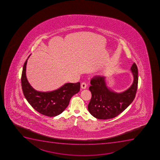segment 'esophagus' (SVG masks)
Wrapping results in <instances>:
<instances>
[{
	"label": "esophagus",
	"instance_id": "esophagus-1",
	"mask_svg": "<svg viewBox=\"0 0 160 160\" xmlns=\"http://www.w3.org/2000/svg\"><path fill=\"white\" fill-rule=\"evenodd\" d=\"M81 87L82 89H86V88H87V84H86V83L84 82L82 83L81 84Z\"/></svg>",
	"mask_w": 160,
	"mask_h": 160
}]
</instances>
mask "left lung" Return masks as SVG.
<instances>
[{"instance_id":"1","label":"left lung","mask_w":160,"mask_h":160,"mask_svg":"<svg viewBox=\"0 0 160 160\" xmlns=\"http://www.w3.org/2000/svg\"><path fill=\"white\" fill-rule=\"evenodd\" d=\"M133 76L131 87L122 93H116L106 86L105 77L95 76L91 80L89 90L92 98L88 110L93 117L99 119H108L116 117L128 108L134 100L138 88V68L133 63L130 69Z\"/></svg>"}]
</instances>
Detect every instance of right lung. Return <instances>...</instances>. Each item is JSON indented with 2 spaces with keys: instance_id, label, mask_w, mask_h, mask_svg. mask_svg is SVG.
<instances>
[{
  "instance_id": "add662e5",
  "label": "right lung",
  "mask_w": 160,
  "mask_h": 160,
  "mask_svg": "<svg viewBox=\"0 0 160 160\" xmlns=\"http://www.w3.org/2000/svg\"><path fill=\"white\" fill-rule=\"evenodd\" d=\"M23 67L21 76L22 91L25 98L34 109L42 115L54 117L62 112L73 95L79 92L80 83H67L60 88L49 92L35 90L29 84L26 77L28 59Z\"/></svg>"
}]
</instances>
